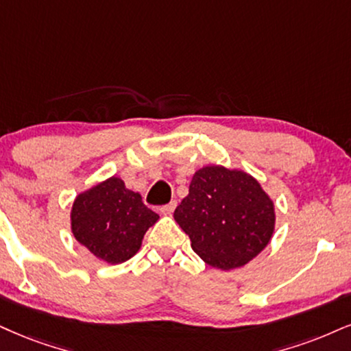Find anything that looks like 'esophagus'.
Returning <instances> with one entry per match:
<instances>
[{
  "instance_id": "esophagus-1",
  "label": "esophagus",
  "mask_w": 351,
  "mask_h": 351,
  "mask_svg": "<svg viewBox=\"0 0 351 351\" xmlns=\"http://www.w3.org/2000/svg\"><path fill=\"white\" fill-rule=\"evenodd\" d=\"M176 206H177V202L174 200V202H171V203H167V205H164V206H161V211L164 215H171L172 211L176 210Z\"/></svg>"
}]
</instances>
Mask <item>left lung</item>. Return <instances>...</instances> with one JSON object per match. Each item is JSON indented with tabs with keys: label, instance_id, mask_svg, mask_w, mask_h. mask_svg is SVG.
I'll list each match as a JSON object with an SVG mask.
<instances>
[{
	"label": "left lung",
	"instance_id": "1",
	"mask_svg": "<svg viewBox=\"0 0 351 351\" xmlns=\"http://www.w3.org/2000/svg\"><path fill=\"white\" fill-rule=\"evenodd\" d=\"M192 249L218 270L244 267L275 232V203L258 180L218 164L195 171L189 195L174 211Z\"/></svg>",
	"mask_w": 351,
	"mask_h": 351
}]
</instances>
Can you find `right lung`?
I'll return each mask as SVG.
<instances>
[{"instance_id": "add662e5", "label": "right lung", "mask_w": 351, "mask_h": 351, "mask_svg": "<svg viewBox=\"0 0 351 351\" xmlns=\"http://www.w3.org/2000/svg\"><path fill=\"white\" fill-rule=\"evenodd\" d=\"M158 219L159 215L143 203L140 193L125 187L115 176L77 193L70 213L75 239L110 265L132 258Z\"/></svg>"}]
</instances>
